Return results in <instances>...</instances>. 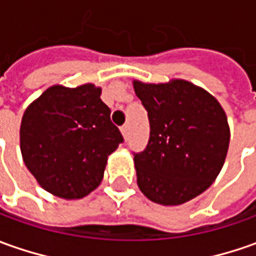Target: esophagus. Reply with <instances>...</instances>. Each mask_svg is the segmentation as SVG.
Listing matches in <instances>:
<instances>
[{"label": "esophagus", "mask_w": 256, "mask_h": 256, "mask_svg": "<svg viewBox=\"0 0 256 256\" xmlns=\"http://www.w3.org/2000/svg\"><path fill=\"white\" fill-rule=\"evenodd\" d=\"M120 132H122V134H123V137H124V138L128 140V124L122 126Z\"/></svg>", "instance_id": "1"}]
</instances>
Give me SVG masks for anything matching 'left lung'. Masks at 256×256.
Returning a JSON list of instances; mask_svg holds the SVG:
<instances>
[{"mask_svg":"<svg viewBox=\"0 0 256 256\" xmlns=\"http://www.w3.org/2000/svg\"><path fill=\"white\" fill-rule=\"evenodd\" d=\"M150 120L146 150L134 154L137 185L151 202L176 206L208 189L223 168L230 128L218 100L185 80L133 81Z\"/></svg>","mask_w":256,"mask_h":256,"instance_id":"1","label":"left lung"}]
</instances>
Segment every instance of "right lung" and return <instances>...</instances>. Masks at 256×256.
Listing matches in <instances>:
<instances>
[{
    "instance_id": "add662e5",
    "label": "right lung",
    "mask_w": 256,
    "mask_h": 256,
    "mask_svg": "<svg viewBox=\"0 0 256 256\" xmlns=\"http://www.w3.org/2000/svg\"><path fill=\"white\" fill-rule=\"evenodd\" d=\"M26 168L44 190L81 199L99 186L123 137L94 84L53 85L26 108L20 123Z\"/></svg>"
}]
</instances>
